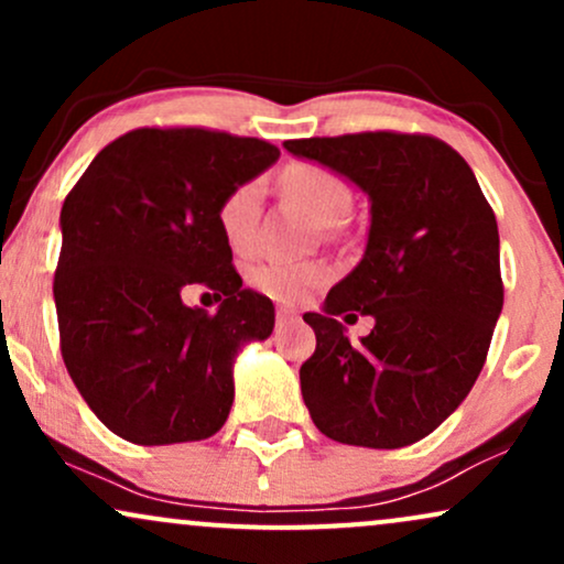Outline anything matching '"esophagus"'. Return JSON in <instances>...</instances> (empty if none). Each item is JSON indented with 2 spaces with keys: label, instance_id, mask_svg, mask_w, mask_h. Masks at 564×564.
I'll use <instances>...</instances> for the list:
<instances>
[{
  "label": "esophagus",
  "instance_id": "34e87169",
  "mask_svg": "<svg viewBox=\"0 0 564 564\" xmlns=\"http://www.w3.org/2000/svg\"><path fill=\"white\" fill-rule=\"evenodd\" d=\"M296 318H300V313H296L294 307H289V304H278V310H275L278 326H286V323H294Z\"/></svg>",
  "mask_w": 564,
  "mask_h": 564
}]
</instances>
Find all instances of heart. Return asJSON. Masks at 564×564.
Wrapping results in <instances>:
<instances>
[{"label":"heart","instance_id":"b5f03b06","mask_svg":"<svg viewBox=\"0 0 564 564\" xmlns=\"http://www.w3.org/2000/svg\"><path fill=\"white\" fill-rule=\"evenodd\" d=\"M283 193L318 225H334L349 209V191L332 170L310 161H296L281 172ZM262 187L246 180L225 193L217 206V225L225 243L238 254H249L260 232ZM328 281V268L321 262L268 260L249 270V283L262 294L281 302H302Z\"/></svg>","mask_w":564,"mask_h":564}]
</instances>
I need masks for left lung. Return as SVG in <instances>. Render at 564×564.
<instances>
[{
	"label": "left lung",
	"instance_id": "1",
	"mask_svg": "<svg viewBox=\"0 0 564 564\" xmlns=\"http://www.w3.org/2000/svg\"><path fill=\"white\" fill-rule=\"evenodd\" d=\"M371 200L364 260L304 313L315 352L302 398L326 437L403 448L462 405L488 358L503 307L498 225L475 172L430 134L360 132L286 140ZM358 308L372 334L352 346L336 314Z\"/></svg>",
	"mask_w": 564,
	"mask_h": 564
}]
</instances>
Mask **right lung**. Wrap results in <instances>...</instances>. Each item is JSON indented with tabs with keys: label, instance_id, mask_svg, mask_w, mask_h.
I'll use <instances>...</instances> for the list:
<instances>
[{
	"label": "right lung",
	"instance_id": "right-lung-1",
	"mask_svg": "<svg viewBox=\"0 0 564 564\" xmlns=\"http://www.w3.org/2000/svg\"><path fill=\"white\" fill-rule=\"evenodd\" d=\"M278 156L257 138L142 127L102 148L63 200V364L113 435L193 443L228 419L238 349L273 334L275 307L243 289L217 206ZM191 288L215 290L218 313L187 308Z\"/></svg>",
	"mask_w": 564,
	"mask_h": 564
}]
</instances>
